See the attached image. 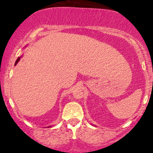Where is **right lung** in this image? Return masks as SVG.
I'll return each instance as SVG.
<instances>
[{"instance_id": "right-lung-1", "label": "right lung", "mask_w": 153, "mask_h": 153, "mask_svg": "<svg viewBox=\"0 0 153 153\" xmlns=\"http://www.w3.org/2000/svg\"><path fill=\"white\" fill-rule=\"evenodd\" d=\"M20 57L17 58V61H16V62H15V64H14V65H16V64H17V62H18L19 61H20Z\"/></svg>"}]
</instances>
